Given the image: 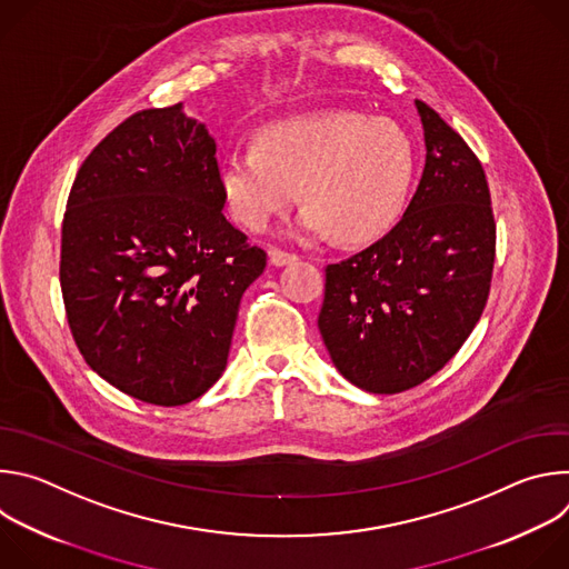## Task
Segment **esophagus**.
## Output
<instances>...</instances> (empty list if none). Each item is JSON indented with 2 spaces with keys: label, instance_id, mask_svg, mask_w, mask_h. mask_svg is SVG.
<instances>
[{
  "label": "esophagus",
  "instance_id": "obj_1",
  "mask_svg": "<svg viewBox=\"0 0 569 569\" xmlns=\"http://www.w3.org/2000/svg\"><path fill=\"white\" fill-rule=\"evenodd\" d=\"M295 261H299V257L292 254V252H286V250H279V248H272V250H270V263L277 266V268L288 266V263H295Z\"/></svg>",
  "mask_w": 569,
  "mask_h": 569
}]
</instances>
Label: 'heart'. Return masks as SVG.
<instances>
[{
  "instance_id": "obj_1",
  "label": "heart",
  "mask_w": 569,
  "mask_h": 569,
  "mask_svg": "<svg viewBox=\"0 0 569 569\" xmlns=\"http://www.w3.org/2000/svg\"><path fill=\"white\" fill-rule=\"evenodd\" d=\"M417 176V146L402 126L336 110L268 126L259 146H233L220 161V191L231 216L263 229L297 198L308 202L297 231L365 242L405 211Z\"/></svg>"
}]
</instances>
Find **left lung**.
Wrapping results in <instances>:
<instances>
[{"label": "left lung", "mask_w": 569, "mask_h": 569, "mask_svg": "<svg viewBox=\"0 0 569 569\" xmlns=\"http://www.w3.org/2000/svg\"><path fill=\"white\" fill-rule=\"evenodd\" d=\"M426 169L398 224L327 266L317 327L338 371L371 393L435 376L468 340L491 292L496 218L468 143L423 101Z\"/></svg>", "instance_id": "left-lung-1"}]
</instances>
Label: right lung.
Segmentation results:
<instances>
[{
	"mask_svg": "<svg viewBox=\"0 0 569 569\" xmlns=\"http://www.w3.org/2000/svg\"><path fill=\"white\" fill-rule=\"evenodd\" d=\"M216 141L182 103L141 110L83 161L62 218L60 288L86 362L176 408L224 371L266 252L222 213Z\"/></svg>",
	"mask_w": 569,
	"mask_h": 569,
	"instance_id": "1",
	"label": "right lung"
}]
</instances>
